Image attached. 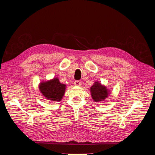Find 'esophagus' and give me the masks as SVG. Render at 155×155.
<instances>
[{
  "label": "esophagus",
  "instance_id": "1",
  "mask_svg": "<svg viewBox=\"0 0 155 155\" xmlns=\"http://www.w3.org/2000/svg\"><path fill=\"white\" fill-rule=\"evenodd\" d=\"M74 85L76 86H81V82L80 81H74Z\"/></svg>",
  "mask_w": 155,
  "mask_h": 155
}]
</instances>
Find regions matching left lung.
<instances>
[{"label":"left lung","mask_w":155,"mask_h":155,"mask_svg":"<svg viewBox=\"0 0 155 155\" xmlns=\"http://www.w3.org/2000/svg\"><path fill=\"white\" fill-rule=\"evenodd\" d=\"M91 92L92 99L95 102L104 101L109 94L107 88L105 86L101 85L100 82H95L91 87Z\"/></svg>","instance_id":"left-lung-1"}]
</instances>
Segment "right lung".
I'll use <instances>...</instances> for the list:
<instances>
[{"label": "right lung", "mask_w": 155, "mask_h": 155, "mask_svg": "<svg viewBox=\"0 0 155 155\" xmlns=\"http://www.w3.org/2000/svg\"><path fill=\"white\" fill-rule=\"evenodd\" d=\"M66 85L59 82L55 78L50 81L42 82L39 85V90L46 99L52 101H59L62 99L65 92Z\"/></svg>", "instance_id": "1"}]
</instances>
